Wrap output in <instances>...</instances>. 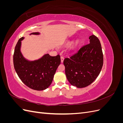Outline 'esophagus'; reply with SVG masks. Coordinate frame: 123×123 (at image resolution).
<instances>
[{
    "label": "esophagus",
    "instance_id": "34e87169",
    "mask_svg": "<svg viewBox=\"0 0 123 123\" xmlns=\"http://www.w3.org/2000/svg\"><path fill=\"white\" fill-rule=\"evenodd\" d=\"M61 62L62 63L63 62H64V58L63 56H61Z\"/></svg>",
    "mask_w": 123,
    "mask_h": 123
}]
</instances>
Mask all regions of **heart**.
<instances>
[{"instance_id": "b5f03b06", "label": "heart", "mask_w": 123, "mask_h": 123, "mask_svg": "<svg viewBox=\"0 0 123 123\" xmlns=\"http://www.w3.org/2000/svg\"><path fill=\"white\" fill-rule=\"evenodd\" d=\"M79 44H80V41L79 40H76L75 42L73 43V44H72V48H73V49H74V48H75L76 47H77L78 46H79Z\"/></svg>"}]
</instances>
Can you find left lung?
<instances>
[{"mask_svg":"<svg viewBox=\"0 0 123 123\" xmlns=\"http://www.w3.org/2000/svg\"><path fill=\"white\" fill-rule=\"evenodd\" d=\"M89 44L64 61L65 74L69 82L77 88L90 85L98 76L103 65L100 43L94 35L89 36Z\"/></svg>","mask_w":123,"mask_h":123,"instance_id":"1","label":"left lung"}]
</instances>
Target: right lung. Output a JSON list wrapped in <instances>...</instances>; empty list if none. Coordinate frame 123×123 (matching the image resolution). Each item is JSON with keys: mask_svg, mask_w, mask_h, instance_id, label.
Here are the masks:
<instances>
[{"mask_svg": "<svg viewBox=\"0 0 123 123\" xmlns=\"http://www.w3.org/2000/svg\"><path fill=\"white\" fill-rule=\"evenodd\" d=\"M40 35L39 32H33L29 35ZM25 37L18 40L15 48L13 55L14 69L21 80L33 90L42 91L49 87L54 78L58 67L61 64L59 55L51 56L49 54L34 61L25 58L21 52V41Z\"/></svg>", "mask_w": 123, "mask_h": 123, "instance_id": "add662e5", "label": "right lung"}]
</instances>
